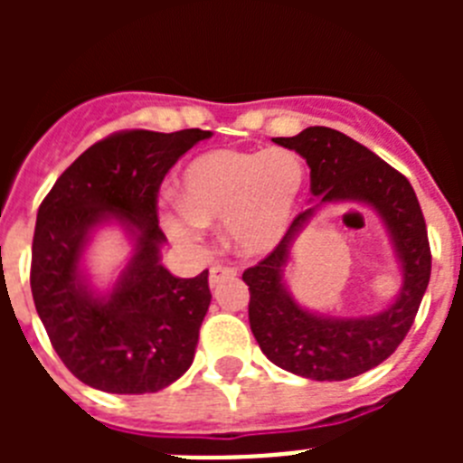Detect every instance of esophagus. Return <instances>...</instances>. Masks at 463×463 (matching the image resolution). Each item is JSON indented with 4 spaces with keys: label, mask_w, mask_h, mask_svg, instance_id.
I'll return each mask as SVG.
<instances>
[{
    "label": "esophagus",
    "mask_w": 463,
    "mask_h": 463,
    "mask_svg": "<svg viewBox=\"0 0 463 463\" xmlns=\"http://www.w3.org/2000/svg\"><path fill=\"white\" fill-rule=\"evenodd\" d=\"M236 271L232 267H222V264H215V267L211 269V273H208V282H211V288H215L218 282L227 280V278H234Z\"/></svg>",
    "instance_id": "obj_1"
}]
</instances>
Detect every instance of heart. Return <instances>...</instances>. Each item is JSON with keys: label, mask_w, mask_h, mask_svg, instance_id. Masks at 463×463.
Here are the masks:
<instances>
[{"label": "heart", "mask_w": 463, "mask_h": 463, "mask_svg": "<svg viewBox=\"0 0 463 463\" xmlns=\"http://www.w3.org/2000/svg\"><path fill=\"white\" fill-rule=\"evenodd\" d=\"M304 183V159L289 148L208 150L181 171L175 206L162 218L183 243H194L206 224L224 222L236 252L267 255L288 234Z\"/></svg>", "instance_id": "b5f03b06"}]
</instances>
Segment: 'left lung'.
I'll return each instance as SVG.
<instances>
[{
    "label": "left lung",
    "instance_id": "obj_1",
    "mask_svg": "<svg viewBox=\"0 0 463 463\" xmlns=\"http://www.w3.org/2000/svg\"><path fill=\"white\" fill-rule=\"evenodd\" d=\"M273 141L306 159L317 203L298 213L276 250L243 273L250 289V329L261 353L289 373L310 380L354 378L394 353L422 304L431 276L422 208L406 175L336 129L308 127L297 137ZM326 203H364L383 220L402 269V289L387 309L336 318L304 309L288 292L293 241Z\"/></svg>",
    "mask_w": 463,
    "mask_h": 463
}]
</instances>
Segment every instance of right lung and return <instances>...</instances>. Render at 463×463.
Segmentation results:
<instances>
[{"mask_svg":"<svg viewBox=\"0 0 463 463\" xmlns=\"http://www.w3.org/2000/svg\"><path fill=\"white\" fill-rule=\"evenodd\" d=\"M203 129H132L94 143L64 171L36 213L32 297L55 353L80 383L110 394H150L192 366L211 306L208 271L162 267L166 236L157 192ZM118 223L133 255L114 288L97 293L82 269L93 234Z\"/></svg>","mask_w":463,"mask_h":463,"instance_id":"1","label":"right lung"}]
</instances>
